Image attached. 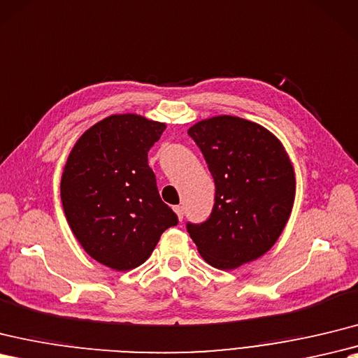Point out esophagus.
<instances>
[{
	"label": "esophagus",
	"instance_id": "1",
	"mask_svg": "<svg viewBox=\"0 0 358 358\" xmlns=\"http://www.w3.org/2000/svg\"><path fill=\"white\" fill-rule=\"evenodd\" d=\"M173 212L177 213L178 220L181 221L182 220V215H185V207H182V206H173Z\"/></svg>",
	"mask_w": 358,
	"mask_h": 358
}]
</instances>
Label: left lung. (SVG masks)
Masks as SVG:
<instances>
[{"label":"left lung","mask_w":358,"mask_h":358,"mask_svg":"<svg viewBox=\"0 0 358 358\" xmlns=\"http://www.w3.org/2000/svg\"><path fill=\"white\" fill-rule=\"evenodd\" d=\"M215 181V204L187 231L203 259L234 270L267 253L292 215L296 178L276 136L255 122L217 115L190 127Z\"/></svg>","instance_id":"left-lung-1"}]
</instances>
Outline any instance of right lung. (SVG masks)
<instances>
[{"mask_svg": "<svg viewBox=\"0 0 358 358\" xmlns=\"http://www.w3.org/2000/svg\"><path fill=\"white\" fill-rule=\"evenodd\" d=\"M164 129L137 114L110 115L80 136L65 163V218L84 250L113 270L138 267L163 231L178 224L148 164Z\"/></svg>", "mask_w": 358, "mask_h": 358, "instance_id": "add662e5", "label": "right lung"}]
</instances>
